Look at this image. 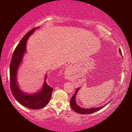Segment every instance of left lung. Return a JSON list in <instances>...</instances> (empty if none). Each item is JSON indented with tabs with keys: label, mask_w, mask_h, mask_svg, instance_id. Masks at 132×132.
<instances>
[{
	"label": "left lung",
	"mask_w": 132,
	"mask_h": 132,
	"mask_svg": "<svg viewBox=\"0 0 132 132\" xmlns=\"http://www.w3.org/2000/svg\"><path fill=\"white\" fill-rule=\"evenodd\" d=\"M120 52H121V50ZM79 89V88H77L75 94L73 95V97H71V100H70V106H71L72 109H73V110H74L76 112L80 113V114H88V113H92L93 112H95L96 111H98L104 107V106H102V107L100 108H92V109H84V108H81L80 107H79V106H77V104L76 103V101H75V98H76L75 97L76 95V94L77 93V91H78Z\"/></svg>",
	"instance_id": "8db88e82"
}]
</instances>
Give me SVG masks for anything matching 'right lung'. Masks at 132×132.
<instances>
[{"label": "right lung", "mask_w": 132, "mask_h": 132, "mask_svg": "<svg viewBox=\"0 0 132 132\" xmlns=\"http://www.w3.org/2000/svg\"><path fill=\"white\" fill-rule=\"evenodd\" d=\"M35 29L36 28H34L28 32L23 37L20 42L15 48L10 62V88L12 95L20 103L29 109H39L44 108L49 102L53 88L47 84L46 82H45L44 86L40 92L37 94L28 95L23 93L21 90H20L16 82L17 70L22 60L23 54L26 51V41Z\"/></svg>", "instance_id": "right-lung-1"}]
</instances>
